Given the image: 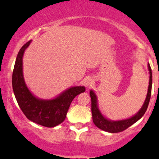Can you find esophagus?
<instances>
[{
  "label": "esophagus",
  "instance_id": "34e87169",
  "mask_svg": "<svg viewBox=\"0 0 159 159\" xmlns=\"http://www.w3.org/2000/svg\"><path fill=\"white\" fill-rule=\"evenodd\" d=\"M94 84V80L91 78H89L84 81V85L87 88H90L92 86V84Z\"/></svg>",
  "mask_w": 159,
  "mask_h": 159
}]
</instances>
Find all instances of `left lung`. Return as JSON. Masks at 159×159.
Masks as SVG:
<instances>
[{"label": "left lung", "mask_w": 159, "mask_h": 159, "mask_svg": "<svg viewBox=\"0 0 159 159\" xmlns=\"http://www.w3.org/2000/svg\"><path fill=\"white\" fill-rule=\"evenodd\" d=\"M148 67L150 76H149V84L146 98H145V102H144L141 109L139 111V112L135 114L134 116L128 118V119L120 120V121H111V120L105 118L102 115L100 110L98 109L97 96H96V94H94V92L92 90L90 91V96H91V113H92L93 122L98 129L110 133L121 132V131H123L124 130L127 129L128 128L132 125L133 124H134L136 121H139L145 115V111H146L147 108H148L149 101H150L152 85V72L149 64Z\"/></svg>", "instance_id": "1"}]
</instances>
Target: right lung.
<instances>
[{
    "mask_svg": "<svg viewBox=\"0 0 159 159\" xmlns=\"http://www.w3.org/2000/svg\"><path fill=\"white\" fill-rule=\"evenodd\" d=\"M31 41L17 54L12 75V87L16 100L25 116L33 122L48 128L55 127L65 121L70 103L78 94L85 91L84 86L71 87L51 100L38 98L29 91L23 75V55Z\"/></svg>",
    "mask_w": 159,
    "mask_h": 159,
    "instance_id": "add662e5",
    "label": "right lung"
}]
</instances>
